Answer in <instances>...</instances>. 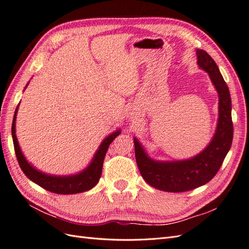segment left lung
<instances>
[{"mask_svg": "<svg viewBox=\"0 0 249 249\" xmlns=\"http://www.w3.org/2000/svg\"><path fill=\"white\" fill-rule=\"evenodd\" d=\"M197 64L212 80L219 95V118L216 133L208 147L192 159L175 162H158L144 153L134 139L135 157L145 182L158 190L185 192L207 184L220 169L232 141L231 101L230 90L213 58L206 51L197 50Z\"/></svg>", "mask_w": 249, "mask_h": 249, "instance_id": "left-lung-1", "label": "left lung"}]
</instances>
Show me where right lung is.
Returning a JSON list of instances; mask_svg holds the SVG:
<instances>
[{
	"instance_id": "right-lung-1",
	"label": "right lung",
	"mask_w": 249,
	"mask_h": 249,
	"mask_svg": "<svg viewBox=\"0 0 249 249\" xmlns=\"http://www.w3.org/2000/svg\"><path fill=\"white\" fill-rule=\"evenodd\" d=\"M18 109V106L17 107L16 112H14L11 127L14 150H16V156L19 164V167L21 168L22 172H24L32 182L39 185L43 189L57 194H74L85 192L91 189V188H93L97 183H99L100 178L102 176L105 156H106L109 145L120 134V131H116L111 134L110 136H108L102 142V144L99 150L96 152L91 164H90L84 171H82L79 175L71 177H53L35 169L27 162L24 155L21 154L16 135V119Z\"/></svg>"
}]
</instances>
